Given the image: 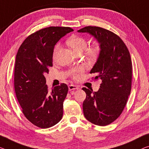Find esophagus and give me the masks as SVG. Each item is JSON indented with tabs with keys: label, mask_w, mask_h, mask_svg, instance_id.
I'll use <instances>...</instances> for the list:
<instances>
[{
	"label": "esophagus",
	"mask_w": 149,
	"mask_h": 149,
	"mask_svg": "<svg viewBox=\"0 0 149 149\" xmlns=\"http://www.w3.org/2000/svg\"><path fill=\"white\" fill-rule=\"evenodd\" d=\"M69 90L72 91V90H77L79 88L77 87V86L75 85H73V84H71V85L69 86Z\"/></svg>",
	"instance_id": "34e87169"
}]
</instances>
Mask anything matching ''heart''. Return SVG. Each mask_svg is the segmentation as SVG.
Returning <instances> with one entry per match:
<instances>
[{"instance_id": "b5f03b06", "label": "heart", "mask_w": 149, "mask_h": 149, "mask_svg": "<svg viewBox=\"0 0 149 149\" xmlns=\"http://www.w3.org/2000/svg\"><path fill=\"white\" fill-rule=\"evenodd\" d=\"M68 45L73 49V51L76 53V54H81V53L86 49L88 45V42L84 37L80 36H72L70 38H69L67 41ZM59 44H57L54 47L53 51V57L55 58L56 57L57 53L59 52ZM97 55V51L94 48H89L86 50L85 57L89 60H93L96 58ZM83 70L82 68H76L75 70L71 71L70 74L72 75L73 77L77 78L78 77V73L81 72Z\"/></svg>"}]
</instances>
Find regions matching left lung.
<instances>
[{"mask_svg":"<svg viewBox=\"0 0 149 149\" xmlns=\"http://www.w3.org/2000/svg\"><path fill=\"white\" fill-rule=\"evenodd\" d=\"M92 35L100 44L99 56L90 74L102 84L97 92L83 88L84 116L90 123L106 126L123 112L130 94L132 61L127 47L115 33L98 26H88L77 31Z\"/></svg>","mask_w":149,"mask_h":149,"instance_id":"obj_1","label":"left lung"}]
</instances>
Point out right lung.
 <instances>
[{"label": "right lung", "mask_w": 149, "mask_h": 149, "mask_svg": "<svg viewBox=\"0 0 149 149\" xmlns=\"http://www.w3.org/2000/svg\"><path fill=\"white\" fill-rule=\"evenodd\" d=\"M73 31L65 26L42 29L26 37L17 53L14 73L17 98L25 116L39 128L52 127L63 116L68 86L61 84L49 90L44 74L53 66L55 45Z\"/></svg>", "instance_id": "obj_1"}]
</instances>
